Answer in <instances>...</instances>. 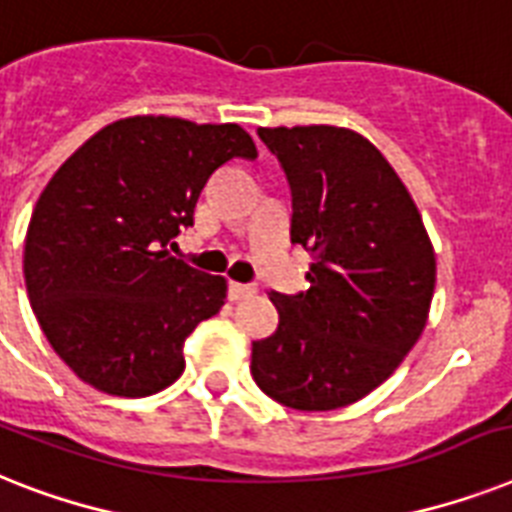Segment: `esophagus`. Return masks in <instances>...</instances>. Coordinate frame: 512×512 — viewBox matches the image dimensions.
Masks as SVG:
<instances>
[{"label":"esophagus","mask_w":512,"mask_h":512,"mask_svg":"<svg viewBox=\"0 0 512 512\" xmlns=\"http://www.w3.org/2000/svg\"><path fill=\"white\" fill-rule=\"evenodd\" d=\"M257 289L252 284H239V281H231L228 284V297L231 299H244V297H252Z\"/></svg>","instance_id":"esophagus-1"}]
</instances>
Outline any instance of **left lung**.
Instances as JSON below:
<instances>
[{
  "mask_svg": "<svg viewBox=\"0 0 512 512\" xmlns=\"http://www.w3.org/2000/svg\"><path fill=\"white\" fill-rule=\"evenodd\" d=\"M292 189V242L313 255L310 289L270 292L278 328L252 342L270 400L336 410L371 394L418 342L436 260L421 213L384 155L336 126L260 128Z\"/></svg>",
  "mask_w": 512,
  "mask_h": 512,
  "instance_id": "8db88e82",
  "label": "left lung"
}]
</instances>
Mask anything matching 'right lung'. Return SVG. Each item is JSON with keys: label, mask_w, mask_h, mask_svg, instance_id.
<instances>
[{"label": "right lung", "mask_w": 512, "mask_h": 512, "mask_svg": "<svg viewBox=\"0 0 512 512\" xmlns=\"http://www.w3.org/2000/svg\"><path fill=\"white\" fill-rule=\"evenodd\" d=\"M234 157H257L236 123L136 115L91 136L41 191L23 255L28 299L54 352L99 392L147 397L184 373V342L220 310L226 278L168 247Z\"/></svg>", "instance_id": "obj_1"}]
</instances>
